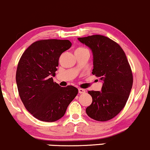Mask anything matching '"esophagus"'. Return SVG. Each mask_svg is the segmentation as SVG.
<instances>
[{
	"mask_svg": "<svg viewBox=\"0 0 150 150\" xmlns=\"http://www.w3.org/2000/svg\"><path fill=\"white\" fill-rule=\"evenodd\" d=\"M79 93H85L86 91L83 88H79Z\"/></svg>",
	"mask_w": 150,
	"mask_h": 150,
	"instance_id": "esophagus-1",
	"label": "esophagus"
}]
</instances>
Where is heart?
<instances>
[{
    "instance_id": "b5f03b06",
    "label": "heart",
    "mask_w": 150,
    "mask_h": 150,
    "mask_svg": "<svg viewBox=\"0 0 150 150\" xmlns=\"http://www.w3.org/2000/svg\"><path fill=\"white\" fill-rule=\"evenodd\" d=\"M87 50V49L84 48V47H77L76 49V52H80V51H83V50Z\"/></svg>"
}]
</instances>
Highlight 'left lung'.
Returning a JSON list of instances; mask_svg holds the SVG:
<instances>
[{"instance_id": "left-lung-1", "label": "left lung", "mask_w": 150, "mask_h": 150, "mask_svg": "<svg viewBox=\"0 0 150 150\" xmlns=\"http://www.w3.org/2000/svg\"><path fill=\"white\" fill-rule=\"evenodd\" d=\"M78 40L92 50V74L103 81L101 91H88L93 100L86 112L97 121L111 120L125 107L132 89L133 76L128 60L120 45L103 35Z\"/></svg>"}]
</instances>
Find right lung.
Listing matches in <instances>:
<instances>
[{"label": "right lung", "instance_id": "obj_1", "mask_svg": "<svg viewBox=\"0 0 150 150\" xmlns=\"http://www.w3.org/2000/svg\"><path fill=\"white\" fill-rule=\"evenodd\" d=\"M71 46L68 40H38L20 59L16 71L18 93L25 108L38 120H58L78 94L76 87H61L52 79L59 57Z\"/></svg>", "mask_w": 150, "mask_h": 150}]
</instances>
